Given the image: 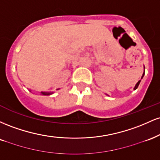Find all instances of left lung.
<instances>
[{"instance_id": "obj_1", "label": "left lung", "mask_w": 160, "mask_h": 160, "mask_svg": "<svg viewBox=\"0 0 160 160\" xmlns=\"http://www.w3.org/2000/svg\"><path fill=\"white\" fill-rule=\"evenodd\" d=\"M144 73H145V71H144V73H143V74H142V77H141V79H142L143 78H144ZM141 80H139V81H138V82H137V83H136V85H135V87H134V90H135V89H137V88H138V85H139V83H140ZM106 95H108V94H106Z\"/></svg>"}]
</instances>
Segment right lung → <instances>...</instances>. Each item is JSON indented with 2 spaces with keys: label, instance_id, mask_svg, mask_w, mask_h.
Instances as JSON below:
<instances>
[{
  "label": "right lung",
  "instance_id": "add662e5",
  "mask_svg": "<svg viewBox=\"0 0 160 160\" xmlns=\"http://www.w3.org/2000/svg\"><path fill=\"white\" fill-rule=\"evenodd\" d=\"M58 89H57V90H58ZM40 94L43 95H50L53 94V92H40Z\"/></svg>",
  "mask_w": 160,
  "mask_h": 160
}]
</instances>
